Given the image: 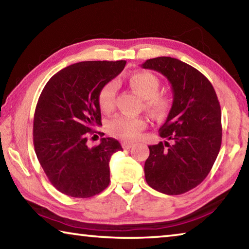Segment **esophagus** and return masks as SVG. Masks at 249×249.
Masks as SVG:
<instances>
[{"label":"esophagus","instance_id":"1","mask_svg":"<svg viewBox=\"0 0 249 249\" xmlns=\"http://www.w3.org/2000/svg\"><path fill=\"white\" fill-rule=\"evenodd\" d=\"M132 146H133V144H132V142H127V141H126V142H122V147H123L124 149H129L130 147H132Z\"/></svg>","mask_w":249,"mask_h":249}]
</instances>
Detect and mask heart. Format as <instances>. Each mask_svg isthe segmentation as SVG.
I'll list each match as a JSON object with an SVG mask.
<instances>
[{"mask_svg": "<svg viewBox=\"0 0 249 249\" xmlns=\"http://www.w3.org/2000/svg\"><path fill=\"white\" fill-rule=\"evenodd\" d=\"M129 87L141 99L146 100V107L151 111L162 114L168 108V100L156 95L159 90L158 78L149 72H136L129 78ZM117 84L111 81L105 84L99 94V104L103 112H109L114 107ZM146 127V121L140 116L116 115L107 122V132L115 137L134 140Z\"/></svg>", "mask_w": 249, "mask_h": 249, "instance_id": "b5f03b06", "label": "heart"}]
</instances>
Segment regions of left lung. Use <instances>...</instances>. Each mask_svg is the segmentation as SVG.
<instances>
[{
  "instance_id": "8db88e82",
  "label": "left lung",
  "mask_w": 249,
  "mask_h": 249,
  "mask_svg": "<svg viewBox=\"0 0 249 249\" xmlns=\"http://www.w3.org/2000/svg\"><path fill=\"white\" fill-rule=\"evenodd\" d=\"M142 68L165 75L174 95L159 129L166 141L148 146L145 178L159 192L182 195L199 185L215 162L222 142L220 102L209 80L179 59H148Z\"/></svg>"
}]
</instances>
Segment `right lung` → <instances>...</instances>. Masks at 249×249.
I'll return each mask as SVG.
<instances>
[{"label":"right lung","mask_w":249,"mask_h":249,"mask_svg":"<svg viewBox=\"0 0 249 249\" xmlns=\"http://www.w3.org/2000/svg\"><path fill=\"white\" fill-rule=\"evenodd\" d=\"M126 65L119 61H82L64 68L46 83L34 115V147L40 166L58 191L90 197L109 183V159L122 150L119 142L88 138L101 126L99 94Z\"/></svg>","instance_id":"obj_1"}]
</instances>
